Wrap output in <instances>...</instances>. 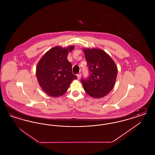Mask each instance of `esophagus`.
Instances as JSON below:
<instances>
[{"instance_id":"34e87169","label":"esophagus","mask_w":155,"mask_h":155,"mask_svg":"<svg viewBox=\"0 0 155 155\" xmlns=\"http://www.w3.org/2000/svg\"><path fill=\"white\" fill-rule=\"evenodd\" d=\"M77 78L78 79H80V78H81V73H80V74H78L77 75Z\"/></svg>"}]
</instances>
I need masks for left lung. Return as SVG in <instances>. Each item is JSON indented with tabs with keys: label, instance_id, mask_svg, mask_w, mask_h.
Here are the masks:
<instances>
[{
	"label": "left lung",
	"instance_id": "8db88e82",
	"mask_svg": "<svg viewBox=\"0 0 155 155\" xmlns=\"http://www.w3.org/2000/svg\"><path fill=\"white\" fill-rule=\"evenodd\" d=\"M90 76L81 82L87 94L94 98L106 96L113 88L118 73L110 56L101 49L84 48Z\"/></svg>",
	"mask_w": 155,
	"mask_h": 155
}]
</instances>
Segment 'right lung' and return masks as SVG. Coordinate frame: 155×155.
Segmentation results:
<instances>
[{"label": "right lung", "mask_w": 155, "mask_h": 155, "mask_svg": "<svg viewBox=\"0 0 155 155\" xmlns=\"http://www.w3.org/2000/svg\"><path fill=\"white\" fill-rule=\"evenodd\" d=\"M74 46L52 48L37 64L36 76L41 88L48 95L54 97L64 95L71 83L77 77L72 73V65L67 60Z\"/></svg>", "instance_id": "right-lung-1"}]
</instances>
